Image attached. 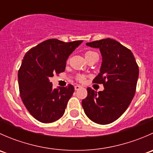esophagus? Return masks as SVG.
I'll return each instance as SVG.
<instances>
[{"label":"esophagus","instance_id":"obj_1","mask_svg":"<svg viewBox=\"0 0 153 153\" xmlns=\"http://www.w3.org/2000/svg\"><path fill=\"white\" fill-rule=\"evenodd\" d=\"M81 88H82V86H80V85H76L75 86V90H78V89H80Z\"/></svg>","mask_w":153,"mask_h":153}]
</instances>
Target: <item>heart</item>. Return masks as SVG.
<instances>
[{
    "label": "heart",
    "mask_w": 153,
    "mask_h": 153,
    "mask_svg": "<svg viewBox=\"0 0 153 153\" xmlns=\"http://www.w3.org/2000/svg\"><path fill=\"white\" fill-rule=\"evenodd\" d=\"M95 54H97V53H96V52H93V51H91V50L86 51V52H85V57H86V60H88L89 58H90L91 57H92L93 55H95ZM76 78H77V80H78V81H84V80H85L86 76H85V75H78L76 76Z\"/></svg>",
    "instance_id": "1"
}]
</instances>
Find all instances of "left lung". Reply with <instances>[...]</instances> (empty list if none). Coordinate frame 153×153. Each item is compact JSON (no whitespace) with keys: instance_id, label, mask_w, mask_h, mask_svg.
Instances as JSON below:
<instances>
[{"instance_id":"left-lung-1","label":"left lung","mask_w":153,"mask_h":153,"mask_svg":"<svg viewBox=\"0 0 153 153\" xmlns=\"http://www.w3.org/2000/svg\"><path fill=\"white\" fill-rule=\"evenodd\" d=\"M86 45L101 51V70L92 82L103 84L104 89L97 92L88 87L87 96L82 100L83 109L93 122L110 124L126 111L135 95L138 66L130 49L115 40L106 38Z\"/></svg>"}]
</instances>
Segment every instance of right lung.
<instances>
[{"label": "right lung", "instance_id": "1", "mask_svg": "<svg viewBox=\"0 0 153 153\" xmlns=\"http://www.w3.org/2000/svg\"><path fill=\"white\" fill-rule=\"evenodd\" d=\"M82 42L49 39L24 55L18 74L20 96L29 113L40 122H54L64 115L74 86L53 89L49 78L64 72L69 55Z\"/></svg>", "mask_w": 153, "mask_h": 153}]
</instances>
